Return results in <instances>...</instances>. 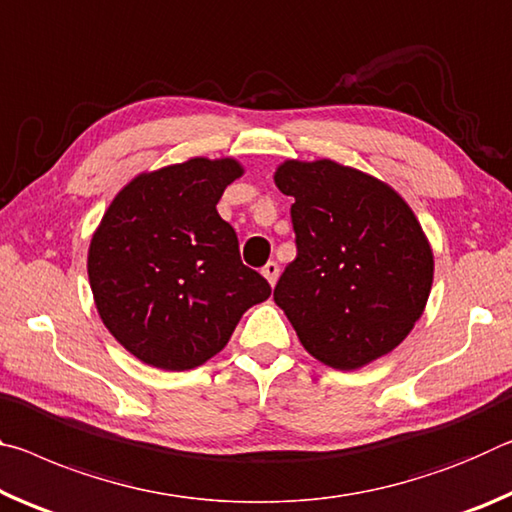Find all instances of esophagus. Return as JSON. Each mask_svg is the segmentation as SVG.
<instances>
[{"label":"esophagus","instance_id":"34e87169","mask_svg":"<svg viewBox=\"0 0 512 512\" xmlns=\"http://www.w3.org/2000/svg\"><path fill=\"white\" fill-rule=\"evenodd\" d=\"M261 274L265 276V279H267V283H270V286H274L276 279H279V265H276L274 261H270V263H267V265L263 267Z\"/></svg>","mask_w":512,"mask_h":512}]
</instances>
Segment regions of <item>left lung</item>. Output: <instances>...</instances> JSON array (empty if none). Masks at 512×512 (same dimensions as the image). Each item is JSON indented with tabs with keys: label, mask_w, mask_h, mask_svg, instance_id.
Wrapping results in <instances>:
<instances>
[{
	"label": "left lung",
	"mask_w": 512,
	"mask_h": 512,
	"mask_svg": "<svg viewBox=\"0 0 512 512\" xmlns=\"http://www.w3.org/2000/svg\"><path fill=\"white\" fill-rule=\"evenodd\" d=\"M274 183L295 197L297 233V258L274 301L301 345L335 370L390 354L433 286V249L413 208L390 183L331 158H288Z\"/></svg>",
	"instance_id": "left-lung-1"
}]
</instances>
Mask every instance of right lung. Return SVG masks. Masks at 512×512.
I'll return each mask as SVG.
<instances>
[{
	"instance_id": "right-lung-1",
	"label": "right lung",
	"mask_w": 512,
	"mask_h": 512,
	"mask_svg": "<svg viewBox=\"0 0 512 512\" xmlns=\"http://www.w3.org/2000/svg\"><path fill=\"white\" fill-rule=\"evenodd\" d=\"M245 167L192 156L133 177L108 204L88 247V279L108 333L167 372L204 365L240 317L270 297L242 265L236 231L217 213Z\"/></svg>"
}]
</instances>
